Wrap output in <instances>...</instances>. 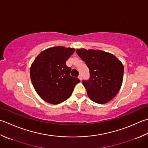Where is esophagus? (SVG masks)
<instances>
[{"instance_id": "esophagus-1", "label": "esophagus", "mask_w": 148, "mask_h": 148, "mask_svg": "<svg viewBox=\"0 0 148 148\" xmlns=\"http://www.w3.org/2000/svg\"><path fill=\"white\" fill-rule=\"evenodd\" d=\"M78 77H79V79L81 81L82 80V75H79V76H78Z\"/></svg>"}]
</instances>
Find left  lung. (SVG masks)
Here are the masks:
<instances>
[{"mask_svg": "<svg viewBox=\"0 0 148 148\" xmlns=\"http://www.w3.org/2000/svg\"><path fill=\"white\" fill-rule=\"evenodd\" d=\"M76 53L90 70V79L82 82L88 97L98 104L111 101L122 85L123 63L114 54L101 50L80 49Z\"/></svg>", "mask_w": 148, "mask_h": 148, "instance_id": "1", "label": "left lung"}]
</instances>
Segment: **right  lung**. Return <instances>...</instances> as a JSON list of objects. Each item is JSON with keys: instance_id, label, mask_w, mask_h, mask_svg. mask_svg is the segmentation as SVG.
Instances as JSON below:
<instances>
[{"instance_id": "right-lung-1", "label": "right lung", "mask_w": 148, "mask_h": 148, "mask_svg": "<svg viewBox=\"0 0 148 148\" xmlns=\"http://www.w3.org/2000/svg\"><path fill=\"white\" fill-rule=\"evenodd\" d=\"M75 49L63 46L48 48L41 52L30 68L32 84L37 94L48 103L58 105L70 97L74 86L80 82L71 76V68L66 62Z\"/></svg>"}]
</instances>
